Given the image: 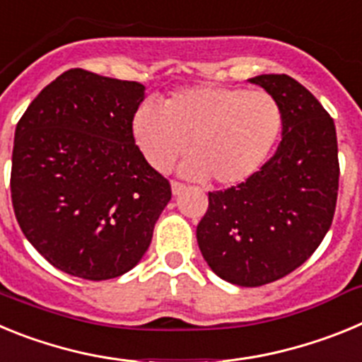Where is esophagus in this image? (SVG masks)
Segmentation results:
<instances>
[{
  "instance_id": "esophagus-1",
  "label": "esophagus",
  "mask_w": 362,
  "mask_h": 362,
  "mask_svg": "<svg viewBox=\"0 0 362 362\" xmlns=\"http://www.w3.org/2000/svg\"><path fill=\"white\" fill-rule=\"evenodd\" d=\"M170 187H172V194H174V196H179V194H181L185 188H187L183 183H177V181H172Z\"/></svg>"
}]
</instances>
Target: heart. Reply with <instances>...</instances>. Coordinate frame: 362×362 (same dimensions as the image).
Returning a JSON list of instances; mask_svg holds the SVG:
<instances>
[{
    "label": "heart",
    "instance_id": "obj_1",
    "mask_svg": "<svg viewBox=\"0 0 362 362\" xmlns=\"http://www.w3.org/2000/svg\"><path fill=\"white\" fill-rule=\"evenodd\" d=\"M283 123V107L268 92L194 85L168 95L161 108L150 101L139 105L130 134L153 170H168L188 145L192 156L181 174L238 187L263 168Z\"/></svg>",
    "mask_w": 362,
    "mask_h": 362
}]
</instances>
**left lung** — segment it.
<instances>
[{
  "label": "left lung",
  "instance_id": "1",
  "mask_svg": "<svg viewBox=\"0 0 362 362\" xmlns=\"http://www.w3.org/2000/svg\"><path fill=\"white\" fill-rule=\"evenodd\" d=\"M248 81L283 107V139L246 183L210 192L196 235L221 279L263 286L305 263L330 230L339 190L337 134L322 105L286 74Z\"/></svg>",
  "mask_w": 362,
  "mask_h": 362
}]
</instances>
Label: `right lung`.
<instances>
[{"label": "right lung", "instance_id": "add662e5", "mask_svg": "<svg viewBox=\"0 0 362 362\" xmlns=\"http://www.w3.org/2000/svg\"><path fill=\"white\" fill-rule=\"evenodd\" d=\"M137 81L70 69L19 119L11 192L19 228L57 270L88 281L132 270L172 197L130 134Z\"/></svg>", "mask_w": 362, "mask_h": 362}]
</instances>
